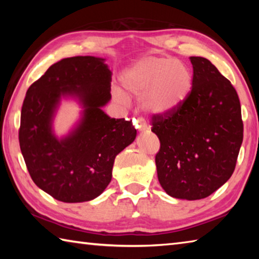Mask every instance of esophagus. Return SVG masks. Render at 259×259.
Masks as SVG:
<instances>
[{
	"instance_id": "obj_1",
	"label": "esophagus",
	"mask_w": 259,
	"mask_h": 259,
	"mask_svg": "<svg viewBox=\"0 0 259 259\" xmlns=\"http://www.w3.org/2000/svg\"><path fill=\"white\" fill-rule=\"evenodd\" d=\"M136 128H137L139 133H145V131L148 130V126L143 117H138V119L136 120Z\"/></svg>"
}]
</instances>
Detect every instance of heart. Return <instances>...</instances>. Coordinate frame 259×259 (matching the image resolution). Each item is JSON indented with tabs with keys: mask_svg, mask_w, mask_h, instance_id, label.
I'll return each mask as SVG.
<instances>
[{
	"mask_svg": "<svg viewBox=\"0 0 259 259\" xmlns=\"http://www.w3.org/2000/svg\"><path fill=\"white\" fill-rule=\"evenodd\" d=\"M124 89L135 97L143 99L146 111L169 114L185 102L192 87V76L183 64L164 57H144L122 75ZM121 103L128 97L121 90H114Z\"/></svg>",
	"mask_w": 259,
	"mask_h": 259,
	"instance_id": "heart-1",
	"label": "heart"
}]
</instances>
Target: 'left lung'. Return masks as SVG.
Masks as SVG:
<instances>
[{
    "mask_svg": "<svg viewBox=\"0 0 259 259\" xmlns=\"http://www.w3.org/2000/svg\"><path fill=\"white\" fill-rule=\"evenodd\" d=\"M192 90L176 111L152 117L160 139L157 178L165 193L204 199L229 181L243 139L240 100L233 85L203 57H190Z\"/></svg>",
    "mask_w": 259,
    "mask_h": 259,
    "instance_id": "left-lung-1",
    "label": "left lung"
}]
</instances>
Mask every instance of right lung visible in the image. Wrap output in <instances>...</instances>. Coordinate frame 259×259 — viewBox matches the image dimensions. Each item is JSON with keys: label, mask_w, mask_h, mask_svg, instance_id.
Returning <instances> with one entry per match:
<instances>
[{"label": "right lung", "mask_w": 259, "mask_h": 259, "mask_svg": "<svg viewBox=\"0 0 259 259\" xmlns=\"http://www.w3.org/2000/svg\"><path fill=\"white\" fill-rule=\"evenodd\" d=\"M111 81L104 58L77 56L52 65L26 94L21 154L33 182L61 202H85L102 194L115 156L137 136L133 122L102 109L111 100ZM61 98L75 99L82 112L76 126L58 139L52 124Z\"/></svg>", "instance_id": "1"}]
</instances>
